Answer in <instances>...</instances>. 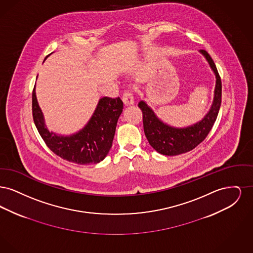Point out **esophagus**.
<instances>
[{"mask_svg": "<svg viewBox=\"0 0 253 253\" xmlns=\"http://www.w3.org/2000/svg\"><path fill=\"white\" fill-rule=\"evenodd\" d=\"M122 100L124 102L125 105H132L134 103V98L131 91H126L124 92L123 96H122Z\"/></svg>", "mask_w": 253, "mask_h": 253, "instance_id": "obj_1", "label": "esophagus"}]
</instances>
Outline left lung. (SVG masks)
Returning <instances> with one entry per match:
<instances>
[{
    "label": "left lung",
    "mask_w": 253,
    "mask_h": 253,
    "mask_svg": "<svg viewBox=\"0 0 253 253\" xmlns=\"http://www.w3.org/2000/svg\"><path fill=\"white\" fill-rule=\"evenodd\" d=\"M200 53L208 60L216 78L213 101L202 121L185 128L171 127L160 121L145 101L141 100L138 103L143 115L145 135L150 145L161 155L177 156L192 151L207 137L216 121L221 106L222 83L211 57L205 50H200Z\"/></svg>",
    "instance_id": "obj_1"
}]
</instances>
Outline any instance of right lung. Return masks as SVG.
Here are the masks:
<instances>
[{"mask_svg": "<svg viewBox=\"0 0 253 253\" xmlns=\"http://www.w3.org/2000/svg\"><path fill=\"white\" fill-rule=\"evenodd\" d=\"M123 102L120 97L104 96L84 127L71 135L49 132L37 100L35 86L32 93V114L38 132L49 149L64 160L76 164H96L108 155L116 132Z\"/></svg>", "mask_w": 253, "mask_h": 253, "instance_id": "1", "label": "right lung"}]
</instances>
